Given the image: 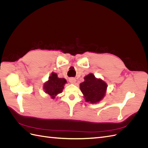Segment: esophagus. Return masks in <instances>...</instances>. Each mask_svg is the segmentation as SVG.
Segmentation results:
<instances>
[{
    "label": "esophagus",
    "instance_id": "obj_1",
    "mask_svg": "<svg viewBox=\"0 0 148 148\" xmlns=\"http://www.w3.org/2000/svg\"><path fill=\"white\" fill-rule=\"evenodd\" d=\"M69 82L71 83H75L76 82V79L75 78H69Z\"/></svg>",
    "mask_w": 148,
    "mask_h": 148
}]
</instances>
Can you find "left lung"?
Segmentation results:
<instances>
[{
  "mask_svg": "<svg viewBox=\"0 0 148 148\" xmlns=\"http://www.w3.org/2000/svg\"><path fill=\"white\" fill-rule=\"evenodd\" d=\"M107 89L106 83L95 75L89 74L84 77V82L80 84V89L85 100L90 103H96L104 96Z\"/></svg>",
  "mask_w": 148,
  "mask_h": 148,
  "instance_id": "8db88e82",
  "label": "left lung"
}]
</instances>
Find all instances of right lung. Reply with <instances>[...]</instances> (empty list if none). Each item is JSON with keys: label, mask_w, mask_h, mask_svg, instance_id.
I'll list each match as a JSON object with an SVG mask.
<instances>
[{"label": "right lung", "mask_w": 148, "mask_h": 148, "mask_svg": "<svg viewBox=\"0 0 148 148\" xmlns=\"http://www.w3.org/2000/svg\"><path fill=\"white\" fill-rule=\"evenodd\" d=\"M66 83L65 79L59 78L56 73H52L49 78L48 82L44 84V88L45 92L50 95L52 99H54L56 95L62 91Z\"/></svg>", "instance_id": "add662e5"}]
</instances>
